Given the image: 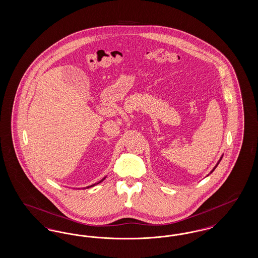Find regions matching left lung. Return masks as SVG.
<instances>
[{"label":"left lung","instance_id":"obj_1","mask_svg":"<svg viewBox=\"0 0 258 258\" xmlns=\"http://www.w3.org/2000/svg\"><path fill=\"white\" fill-rule=\"evenodd\" d=\"M214 169H215V168H214Z\"/></svg>","mask_w":258,"mask_h":258}]
</instances>
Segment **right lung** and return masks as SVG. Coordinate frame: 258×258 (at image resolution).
I'll use <instances>...</instances> for the list:
<instances>
[{"mask_svg":"<svg viewBox=\"0 0 258 258\" xmlns=\"http://www.w3.org/2000/svg\"><path fill=\"white\" fill-rule=\"evenodd\" d=\"M99 183H100V182H99Z\"/></svg>","mask_w":258,"mask_h":258,"instance_id":"obj_1","label":"right lung"}]
</instances>
